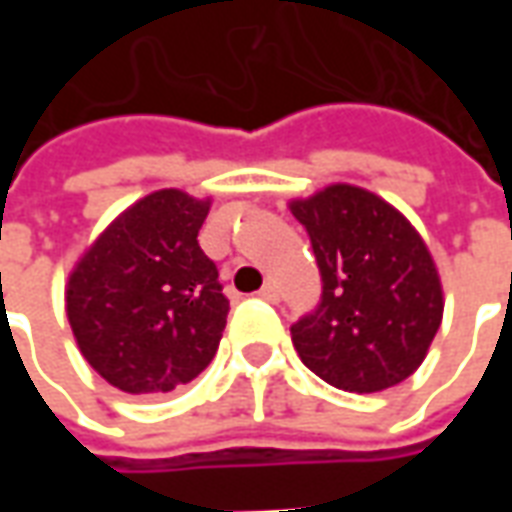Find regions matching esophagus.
<instances>
[{
    "label": "esophagus",
    "mask_w": 512,
    "mask_h": 512,
    "mask_svg": "<svg viewBox=\"0 0 512 512\" xmlns=\"http://www.w3.org/2000/svg\"><path fill=\"white\" fill-rule=\"evenodd\" d=\"M257 296H260V299H266V301H271V304H274V301H279V288H277V285H274V282H266L263 288L257 290Z\"/></svg>",
    "instance_id": "obj_1"
}]
</instances>
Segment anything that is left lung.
<instances>
[{
  "instance_id": "8db88e82",
  "label": "left lung",
  "mask_w": 512,
  "mask_h": 512,
  "mask_svg": "<svg viewBox=\"0 0 512 512\" xmlns=\"http://www.w3.org/2000/svg\"><path fill=\"white\" fill-rule=\"evenodd\" d=\"M323 279L315 312L290 326L301 362L345 392H381L417 370L444 315L428 246L395 205L351 183L290 202Z\"/></svg>"
}]
</instances>
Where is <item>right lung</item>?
Instances as JSON below:
<instances>
[{"mask_svg": "<svg viewBox=\"0 0 512 512\" xmlns=\"http://www.w3.org/2000/svg\"><path fill=\"white\" fill-rule=\"evenodd\" d=\"M208 211V197L153 191L73 266L65 285L71 332L87 365L120 392H172L216 356L230 301L197 244Z\"/></svg>", "mask_w": 512, "mask_h": 512, "instance_id": "1", "label": "right lung"}]
</instances>
